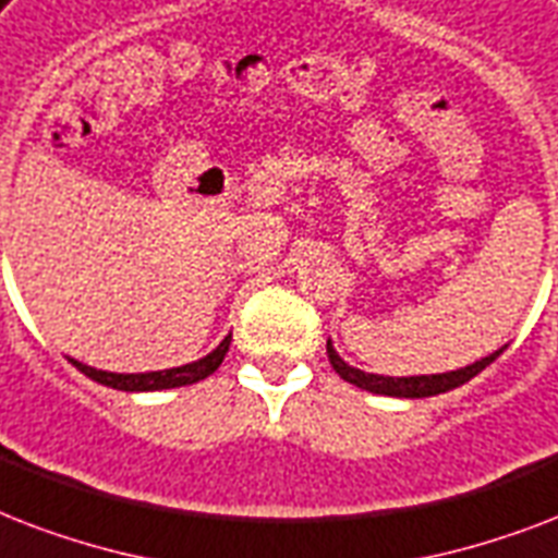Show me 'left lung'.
<instances>
[{
	"label": "left lung",
	"mask_w": 558,
	"mask_h": 558,
	"mask_svg": "<svg viewBox=\"0 0 558 558\" xmlns=\"http://www.w3.org/2000/svg\"><path fill=\"white\" fill-rule=\"evenodd\" d=\"M326 352L331 366H335V373H338L343 381L361 387V390L381 392V396H399V399H427V396H439V392H448V390H454V387H460V384L472 381L474 375L483 373V369H486V366H489L500 352H504V349L481 357V361H474V364L463 366V369H454V373L410 375V378H392V375H373V373H364V369H355V366H349L347 361L335 352L331 340L326 343Z\"/></svg>",
	"instance_id": "1"
}]
</instances>
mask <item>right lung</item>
<instances>
[{
    "instance_id": "1",
    "label": "right lung",
    "mask_w": 558,
    "mask_h": 558,
    "mask_svg": "<svg viewBox=\"0 0 558 558\" xmlns=\"http://www.w3.org/2000/svg\"><path fill=\"white\" fill-rule=\"evenodd\" d=\"M230 338H223L215 352H209L201 361H194V364L185 366H174V369H162V373H136V375H122V373H101V369H93V366L81 364V361H72V364L86 375V378H93V381L104 384V387H113V390H124V392H154V390H171V387H185V384H197L203 378H209L220 364H223V355H227V349H230Z\"/></svg>"
}]
</instances>
